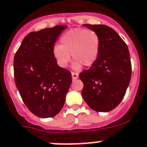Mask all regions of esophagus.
Returning <instances> with one entry per match:
<instances>
[{
    "label": "esophagus",
    "instance_id": "esophagus-1",
    "mask_svg": "<svg viewBox=\"0 0 147 147\" xmlns=\"http://www.w3.org/2000/svg\"><path fill=\"white\" fill-rule=\"evenodd\" d=\"M72 77L73 80H76L78 78V74L75 73V72H72Z\"/></svg>",
    "mask_w": 147,
    "mask_h": 147
}]
</instances>
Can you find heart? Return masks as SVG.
<instances>
[{"label":"heart","instance_id":"b5f03b06","mask_svg":"<svg viewBox=\"0 0 147 147\" xmlns=\"http://www.w3.org/2000/svg\"><path fill=\"white\" fill-rule=\"evenodd\" d=\"M100 38L92 29L81 28L72 29L65 32L61 38V45L53 47V55L61 67H66L71 60L75 70H79L82 65L89 66L95 63L99 53Z\"/></svg>","mask_w":147,"mask_h":147}]
</instances>
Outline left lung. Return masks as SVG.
Returning <instances> with one entry per match:
<instances>
[{
    "label": "left lung",
    "instance_id": "1",
    "mask_svg": "<svg viewBox=\"0 0 147 147\" xmlns=\"http://www.w3.org/2000/svg\"><path fill=\"white\" fill-rule=\"evenodd\" d=\"M100 38L95 62L79 74L84 84V100L96 112H107L121 103L131 79L132 65L127 44L114 29L106 25L83 24Z\"/></svg>",
    "mask_w": 147,
    "mask_h": 147
}]
</instances>
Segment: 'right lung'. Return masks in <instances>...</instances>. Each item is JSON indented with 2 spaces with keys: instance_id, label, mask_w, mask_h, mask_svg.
I'll use <instances>...</instances> for the list:
<instances>
[{
  "instance_id": "1",
  "label": "right lung",
  "mask_w": 147,
  "mask_h": 147,
  "mask_svg": "<svg viewBox=\"0 0 147 147\" xmlns=\"http://www.w3.org/2000/svg\"><path fill=\"white\" fill-rule=\"evenodd\" d=\"M67 26L59 25L32 32L14 58V76L23 101L35 115L54 117L62 109L72 84L71 72L61 68L53 47Z\"/></svg>"
}]
</instances>
